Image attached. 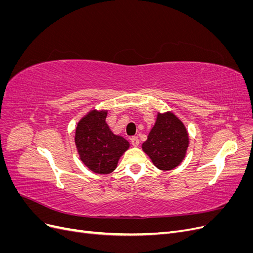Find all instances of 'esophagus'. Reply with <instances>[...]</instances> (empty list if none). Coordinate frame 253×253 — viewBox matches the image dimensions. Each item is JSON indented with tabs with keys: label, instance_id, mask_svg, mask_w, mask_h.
I'll return each instance as SVG.
<instances>
[{
	"label": "esophagus",
	"instance_id": "esophagus-1",
	"mask_svg": "<svg viewBox=\"0 0 253 253\" xmlns=\"http://www.w3.org/2000/svg\"><path fill=\"white\" fill-rule=\"evenodd\" d=\"M131 143H132V145L133 147H138L139 145V139H138V137H132L131 138Z\"/></svg>",
	"mask_w": 253,
	"mask_h": 253
}]
</instances>
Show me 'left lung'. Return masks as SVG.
I'll list each match as a JSON object with an SVG mask.
<instances>
[{
	"label": "left lung",
	"instance_id": "8db88e82",
	"mask_svg": "<svg viewBox=\"0 0 253 253\" xmlns=\"http://www.w3.org/2000/svg\"><path fill=\"white\" fill-rule=\"evenodd\" d=\"M189 137L181 121L172 113L158 114L142 150L147 153L158 169L172 170L186 155Z\"/></svg>",
	"mask_w": 253,
	"mask_h": 253
}]
</instances>
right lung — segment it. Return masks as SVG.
Segmentation results:
<instances>
[{
    "label": "right lung",
    "mask_w": 253,
    "mask_h": 253,
    "mask_svg": "<svg viewBox=\"0 0 253 253\" xmlns=\"http://www.w3.org/2000/svg\"><path fill=\"white\" fill-rule=\"evenodd\" d=\"M108 112L91 111L76 128L75 142L80 158L90 171L109 174L117 167L120 156L128 149V142L114 135L105 122Z\"/></svg>",
    "instance_id": "add662e5"
}]
</instances>
